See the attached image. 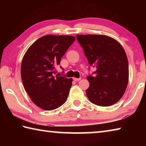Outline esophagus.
Instances as JSON below:
<instances>
[{
	"instance_id": "esophagus-1",
	"label": "esophagus",
	"mask_w": 146,
	"mask_h": 146,
	"mask_svg": "<svg viewBox=\"0 0 146 146\" xmlns=\"http://www.w3.org/2000/svg\"><path fill=\"white\" fill-rule=\"evenodd\" d=\"M73 80H75V81H76V82H77V81H78V80H80V79H81V78H75V77H73Z\"/></svg>"
}]
</instances>
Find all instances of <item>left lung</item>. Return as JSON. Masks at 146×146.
<instances>
[{
	"instance_id": "8db88e82",
	"label": "left lung",
	"mask_w": 146,
	"mask_h": 146,
	"mask_svg": "<svg viewBox=\"0 0 146 146\" xmlns=\"http://www.w3.org/2000/svg\"><path fill=\"white\" fill-rule=\"evenodd\" d=\"M91 66L97 70L87 78L88 99L94 104L110 106L119 101L126 90L129 79L127 55L114 38L101 35H77Z\"/></svg>"
}]
</instances>
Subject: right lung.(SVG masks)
I'll list each match as a JSON object with an SVG mask.
<instances>
[{
	"mask_svg": "<svg viewBox=\"0 0 146 146\" xmlns=\"http://www.w3.org/2000/svg\"><path fill=\"white\" fill-rule=\"evenodd\" d=\"M75 40L70 35H45L35 42L24 56L21 78L24 89L32 102L42 110H53L67 100L72 78L54 75Z\"/></svg>",
	"mask_w": 146,
	"mask_h": 146,
	"instance_id": "add662e5",
	"label": "right lung"
}]
</instances>
